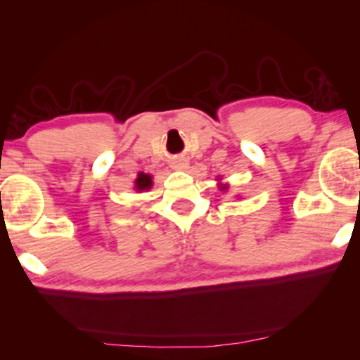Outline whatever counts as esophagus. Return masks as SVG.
I'll use <instances>...</instances> for the list:
<instances>
[{
  "label": "esophagus",
  "instance_id": "obj_1",
  "mask_svg": "<svg viewBox=\"0 0 360 360\" xmlns=\"http://www.w3.org/2000/svg\"><path fill=\"white\" fill-rule=\"evenodd\" d=\"M186 167H188V160H186L185 157H179V159L172 162V169L174 170H185Z\"/></svg>",
  "mask_w": 360,
  "mask_h": 360
}]
</instances>
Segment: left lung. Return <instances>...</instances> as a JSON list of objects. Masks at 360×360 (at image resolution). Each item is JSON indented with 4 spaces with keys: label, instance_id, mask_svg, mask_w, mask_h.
<instances>
[{
    "label": "left lung",
    "instance_id": "left-lung-1",
    "mask_svg": "<svg viewBox=\"0 0 360 360\" xmlns=\"http://www.w3.org/2000/svg\"><path fill=\"white\" fill-rule=\"evenodd\" d=\"M226 188V186H221V190H224Z\"/></svg>",
    "mask_w": 360,
    "mask_h": 360
}]
</instances>
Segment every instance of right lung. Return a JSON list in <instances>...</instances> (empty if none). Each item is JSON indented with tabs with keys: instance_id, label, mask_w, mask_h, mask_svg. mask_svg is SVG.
<instances>
[{
	"instance_id": "1",
	"label": "right lung",
	"mask_w": 360,
	"mask_h": 360,
	"mask_svg": "<svg viewBox=\"0 0 360 360\" xmlns=\"http://www.w3.org/2000/svg\"><path fill=\"white\" fill-rule=\"evenodd\" d=\"M136 186L134 188L137 190V191H144V190H149L150 186H152V176L150 175H147V174H141L137 175V179H136Z\"/></svg>"
}]
</instances>
